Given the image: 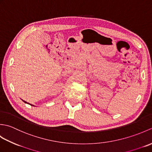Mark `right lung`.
Wrapping results in <instances>:
<instances>
[{
    "label": "right lung",
    "instance_id": "1",
    "mask_svg": "<svg viewBox=\"0 0 152 152\" xmlns=\"http://www.w3.org/2000/svg\"><path fill=\"white\" fill-rule=\"evenodd\" d=\"M25 103H26V104H30V105H31V106H34V105H33V104H30V103H28V102H26V101H23V100H22Z\"/></svg>",
    "mask_w": 152,
    "mask_h": 152
}]
</instances>
